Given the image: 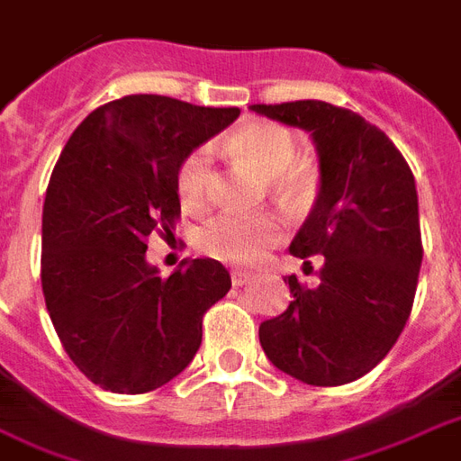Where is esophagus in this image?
I'll use <instances>...</instances> for the list:
<instances>
[{
  "label": "esophagus",
  "instance_id": "1",
  "mask_svg": "<svg viewBox=\"0 0 461 461\" xmlns=\"http://www.w3.org/2000/svg\"><path fill=\"white\" fill-rule=\"evenodd\" d=\"M251 276H254V273H251V270H241V268H234L231 270V283H234V285H246V283H249V280H251Z\"/></svg>",
  "mask_w": 461,
  "mask_h": 461
}]
</instances>
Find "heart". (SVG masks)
I'll return each mask as SVG.
<instances>
[{
  "label": "heart",
  "instance_id": "b5f03b06",
  "mask_svg": "<svg viewBox=\"0 0 461 461\" xmlns=\"http://www.w3.org/2000/svg\"><path fill=\"white\" fill-rule=\"evenodd\" d=\"M234 157L249 164L256 174L270 178L285 198L300 200L309 195L314 178L304 167H293L297 161V140L293 132L273 122H251L237 130L227 140ZM178 195L184 205L200 207L207 200L212 184V154L207 147H198L178 168ZM285 222L276 212L261 215H217L198 231V249L203 254L231 263H251L283 237Z\"/></svg>",
  "mask_w": 461,
  "mask_h": 461
}]
</instances>
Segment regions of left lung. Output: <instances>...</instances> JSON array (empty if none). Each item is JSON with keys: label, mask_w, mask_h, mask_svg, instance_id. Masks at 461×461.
Here are the masks:
<instances>
[{"label": "left lung", "mask_w": 461, "mask_h": 461, "mask_svg": "<svg viewBox=\"0 0 461 461\" xmlns=\"http://www.w3.org/2000/svg\"><path fill=\"white\" fill-rule=\"evenodd\" d=\"M251 111L312 137L319 193L290 254L324 256L316 287L285 277L293 302L258 326L263 353L304 384H348L392 350L413 307L423 261L416 181L394 142L348 108L293 101Z\"/></svg>", "instance_id": "obj_1"}]
</instances>
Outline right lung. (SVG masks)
I'll list each match as a JSON object with an SVG mask.
<instances>
[{"instance_id": "add662e5", "label": "right lung", "mask_w": 461, "mask_h": 461, "mask_svg": "<svg viewBox=\"0 0 461 461\" xmlns=\"http://www.w3.org/2000/svg\"><path fill=\"white\" fill-rule=\"evenodd\" d=\"M239 118L157 94H132L82 121L59 154L43 205L45 307L67 356L115 394H145L191 365L203 314L230 293L215 258H184L168 277L147 237L181 215L178 168Z\"/></svg>"}]
</instances>
